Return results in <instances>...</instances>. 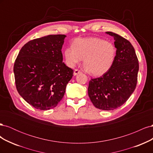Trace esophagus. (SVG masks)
Masks as SVG:
<instances>
[{"label":"esophagus","instance_id":"esophagus-1","mask_svg":"<svg viewBox=\"0 0 153 153\" xmlns=\"http://www.w3.org/2000/svg\"><path fill=\"white\" fill-rule=\"evenodd\" d=\"M79 73H81V71H80V70H78V69H75V71H74V73H73V75H74V76H76V75H78V74Z\"/></svg>","mask_w":153,"mask_h":153}]
</instances>
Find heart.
Returning <instances> with one entry per match:
<instances>
[{
  "mask_svg": "<svg viewBox=\"0 0 153 153\" xmlns=\"http://www.w3.org/2000/svg\"><path fill=\"white\" fill-rule=\"evenodd\" d=\"M64 57L69 67L75 66L84 59V65L92 75H105L112 67L117 55V48L112 43L98 37L78 38L72 47L64 50Z\"/></svg>",
  "mask_w": 153,
  "mask_h": 153,
  "instance_id": "heart-1",
  "label": "heart"
}]
</instances>
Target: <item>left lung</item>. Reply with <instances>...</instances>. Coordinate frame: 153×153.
<instances>
[{
	"instance_id": "obj_1",
	"label": "left lung",
	"mask_w": 153,
	"mask_h": 153,
	"mask_svg": "<svg viewBox=\"0 0 153 153\" xmlns=\"http://www.w3.org/2000/svg\"><path fill=\"white\" fill-rule=\"evenodd\" d=\"M117 48V55L112 67L99 78L89 82L88 94L95 107L112 110L123 105L135 91L139 69L135 49L128 40L112 32Z\"/></svg>"
}]
</instances>
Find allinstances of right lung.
<instances>
[{
	"instance_id": "add662e5",
	"label": "right lung",
	"mask_w": 153,
	"mask_h": 153,
	"mask_svg": "<svg viewBox=\"0 0 153 153\" xmlns=\"http://www.w3.org/2000/svg\"><path fill=\"white\" fill-rule=\"evenodd\" d=\"M66 35H48L23 47L14 64L16 89L35 108L55 107L65 93L73 70L62 62L61 49Z\"/></svg>"
}]
</instances>
